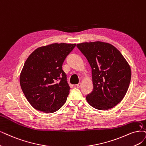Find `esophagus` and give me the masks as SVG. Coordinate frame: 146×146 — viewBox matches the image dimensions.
<instances>
[{"mask_svg":"<svg viewBox=\"0 0 146 146\" xmlns=\"http://www.w3.org/2000/svg\"><path fill=\"white\" fill-rule=\"evenodd\" d=\"M80 86H81V84H80V83H79V84H78L76 85V87H77L78 88H80Z\"/></svg>","mask_w":146,"mask_h":146,"instance_id":"obj_1","label":"esophagus"}]
</instances>
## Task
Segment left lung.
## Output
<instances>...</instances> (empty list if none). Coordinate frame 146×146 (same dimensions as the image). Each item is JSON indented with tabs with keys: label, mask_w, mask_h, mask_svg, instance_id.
Instances as JSON below:
<instances>
[{
	"label": "left lung",
	"mask_w": 146,
	"mask_h": 146,
	"mask_svg": "<svg viewBox=\"0 0 146 146\" xmlns=\"http://www.w3.org/2000/svg\"><path fill=\"white\" fill-rule=\"evenodd\" d=\"M76 46L91 68L93 89L86 96L88 103L99 110L112 108L124 98L130 84L129 64L120 52L109 43L82 42Z\"/></svg>",
	"instance_id": "1"
}]
</instances>
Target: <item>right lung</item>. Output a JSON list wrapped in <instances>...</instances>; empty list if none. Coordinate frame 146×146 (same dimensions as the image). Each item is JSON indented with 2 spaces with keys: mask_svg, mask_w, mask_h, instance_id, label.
I'll return each mask as SVG.
<instances>
[{
  "mask_svg": "<svg viewBox=\"0 0 146 146\" xmlns=\"http://www.w3.org/2000/svg\"><path fill=\"white\" fill-rule=\"evenodd\" d=\"M75 46L55 43L40 47L26 59L20 84L26 99L35 110L54 112L66 102L70 88L62 67Z\"/></svg>",
  "mask_w": 146,
  "mask_h": 146,
  "instance_id": "obj_1",
  "label": "right lung"
}]
</instances>
